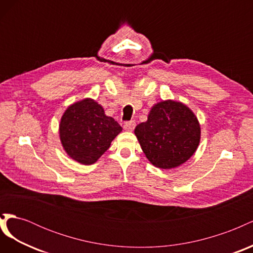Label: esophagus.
Instances as JSON below:
<instances>
[{
  "mask_svg": "<svg viewBox=\"0 0 253 253\" xmlns=\"http://www.w3.org/2000/svg\"><path fill=\"white\" fill-rule=\"evenodd\" d=\"M135 126H136V122L134 120H131V121L125 122L124 127H125V129H126V131H133Z\"/></svg>",
  "mask_w": 253,
  "mask_h": 253,
  "instance_id": "1",
  "label": "esophagus"
}]
</instances>
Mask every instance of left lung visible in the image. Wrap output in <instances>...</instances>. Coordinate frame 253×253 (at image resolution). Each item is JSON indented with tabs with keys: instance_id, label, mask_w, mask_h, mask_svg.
Returning a JSON list of instances; mask_svg holds the SVG:
<instances>
[{
	"instance_id": "1",
	"label": "left lung",
	"mask_w": 253,
	"mask_h": 253,
	"mask_svg": "<svg viewBox=\"0 0 253 253\" xmlns=\"http://www.w3.org/2000/svg\"><path fill=\"white\" fill-rule=\"evenodd\" d=\"M135 135L152 165L172 169L194 154L201 126L187 105L167 100L153 106L148 120L136 126Z\"/></svg>"
}]
</instances>
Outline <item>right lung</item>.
I'll use <instances>...</instances> for the list:
<instances>
[{
  "mask_svg": "<svg viewBox=\"0 0 253 253\" xmlns=\"http://www.w3.org/2000/svg\"><path fill=\"white\" fill-rule=\"evenodd\" d=\"M121 131L118 122L106 116L102 106L93 99L71 105L59 127L60 139L68 156L82 165L96 163Z\"/></svg>",
  "mask_w": 253,
  "mask_h": 253,
  "instance_id": "add662e5",
  "label": "right lung"
}]
</instances>
